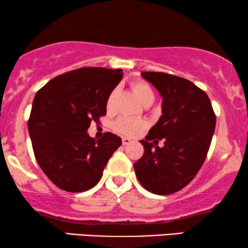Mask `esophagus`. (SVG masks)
I'll list each match as a JSON object with an SVG mask.
<instances>
[{
	"label": "esophagus",
	"mask_w": 248,
	"mask_h": 248,
	"mask_svg": "<svg viewBox=\"0 0 248 248\" xmlns=\"http://www.w3.org/2000/svg\"><path fill=\"white\" fill-rule=\"evenodd\" d=\"M122 142H123L124 145H128V144L133 143V141H132L131 139H128V138H123V139H122Z\"/></svg>",
	"instance_id": "esophagus-1"
}]
</instances>
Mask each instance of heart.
Returning <instances> with one entry per match:
<instances>
[{
  "instance_id": "obj_1",
  "label": "heart",
  "mask_w": 248,
  "mask_h": 248,
  "mask_svg": "<svg viewBox=\"0 0 248 248\" xmlns=\"http://www.w3.org/2000/svg\"><path fill=\"white\" fill-rule=\"evenodd\" d=\"M132 88H133L134 93L138 96L139 99L141 100V103H143L147 98L154 96V93H152L150 86L142 80L133 81V82H132ZM116 93H117V89L115 88V89L111 90L110 93L108 94L107 103H106L107 108H110L113 106ZM144 127H145L144 122L132 120V118H126V117L120 118V120H117L114 124V128L117 132H120V133L125 134V135H130V137L138 135Z\"/></svg>"
}]
</instances>
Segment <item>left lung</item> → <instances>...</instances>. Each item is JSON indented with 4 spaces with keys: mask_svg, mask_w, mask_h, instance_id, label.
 I'll use <instances>...</instances> for the list:
<instances>
[{
    "mask_svg": "<svg viewBox=\"0 0 248 248\" xmlns=\"http://www.w3.org/2000/svg\"><path fill=\"white\" fill-rule=\"evenodd\" d=\"M141 76L162 97V115L140 141L144 152L134 164L135 175L147 191L171 194L201 169L215 133L216 115L208 94L191 81L162 72ZM155 138L164 139V147L153 149L150 141Z\"/></svg>",
    "mask_w": 248,
    "mask_h": 248,
    "instance_id": "obj_1",
    "label": "left lung"
}]
</instances>
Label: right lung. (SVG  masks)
I'll return each mask as SVG.
<instances>
[{"label": "right lung", "mask_w": 248, "mask_h": 248, "mask_svg": "<svg viewBox=\"0 0 248 248\" xmlns=\"http://www.w3.org/2000/svg\"><path fill=\"white\" fill-rule=\"evenodd\" d=\"M123 78L121 69L81 67L57 76L37 91L28 121L36 160L57 187L79 193L100 181L122 139L113 133L94 140L91 122L106 115L108 94Z\"/></svg>", "instance_id": "1"}]
</instances>
